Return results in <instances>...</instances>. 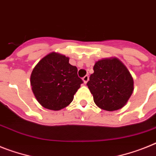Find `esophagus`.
<instances>
[{"instance_id":"obj_1","label":"esophagus","mask_w":156,"mask_h":156,"mask_svg":"<svg viewBox=\"0 0 156 156\" xmlns=\"http://www.w3.org/2000/svg\"><path fill=\"white\" fill-rule=\"evenodd\" d=\"M82 80H83V82H84L85 84H86V83H87V82L89 81V76L88 75L84 76V77L82 78Z\"/></svg>"}]
</instances>
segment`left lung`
<instances>
[{
	"mask_svg": "<svg viewBox=\"0 0 156 156\" xmlns=\"http://www.w3.org/2000/svg\"><path fill=\"white\" fill-rule=\"evenodd\" d=\"M87 86L95 104L107 111L120 109L133 91V79L126 66L117 58L99 60L94 66Z\"/></svg>",
	"mask_w": 156,
	"mask_h": 156,
	"instance_id": "left-lung-1",
	"label": "left lung"
}]
</instances>
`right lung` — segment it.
<instances>
[{"instance_id":"obj_1","label":"right lung","mask_w":156,"mask_h":156,"mask_svg":"<svg viewBox=\"0 0 156 156\" xmlns=\"http://www.w3.org/2000/svg\"><path fill=\"white\" fill-rule=\"evenodd\" d=\"M83 81L69 58L52 53L42 58L31 74L32 92L42 106L60 110L71 103Z\"/></svg>"}]
</instances>
